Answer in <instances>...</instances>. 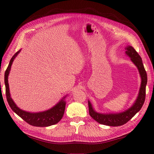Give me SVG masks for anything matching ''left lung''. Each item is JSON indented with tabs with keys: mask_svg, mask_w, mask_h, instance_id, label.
I'll return each instance as SVG.
<instances>
[{
	"mask_svg": "<svg viewBox=\"0 0 154 154\" xmlns=\"http://www.w3.org/2000/svg\"><path fill=\"white\" fill-rule=\"evenodd\" d=\"M126 54L128 56L132 63L138 68L139 73L141 77V85H140L138 95L137 97L135 102L129 109L121 112L117 113H100L97 112L94 110L89 100H88L89 104V111L90 116L96 120L99 124L110 126H119L126 124L127 122L135 116V114L138 112L142 109L146 98V87L148 81L146 71L143 67L141 57L138 54L134 48L128 45L125 48Z\"/></svg>",
	"mask_w": 154,
	"mask_h": 154,
	"instance_id": "left-lung-1",
	"label": "left lung"
}]
</instances>
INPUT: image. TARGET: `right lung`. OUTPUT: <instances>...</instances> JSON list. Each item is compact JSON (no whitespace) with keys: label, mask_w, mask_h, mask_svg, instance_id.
Returning <instances> with one entry per match:
<instances>
[{"label":"right lung","mask_w":154,"mask_h":154,"mask_svg":"<svg viewBox=\"0 0 154 154\" xmlns=\"http://www.w3.org/2000/svg\"><path fill=\"white\" fill-rule=\"evenodd\" d=\"M20 51L21 50H20L13 55L11 61H10L8 66L7 69H6L5 73L6 96L9 106H11V109L16 114H18L20 117L22 118L23 120L32 126L38 127H47L58 123L61 120L64 114L65 104H66L65 99L66 96L62 98L60 102H58L54 106L51 108L50 109L39 112H30L20 109L19 107L17 106V105L14 102V100L11 98V93H10L8 77L10 71H11V66L13 61H14V59L20 52Z\"/></svg>","instance_id":"add662e5"}]
</instances>
